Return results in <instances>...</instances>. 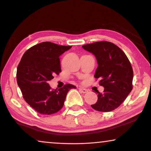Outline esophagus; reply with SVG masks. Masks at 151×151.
I'll return each mask as SVG.
<instances>
[{"instance_id":"obj_1","label":"esophagus","mask_w":151,"mask_h":151,"mask_svg":"<svg viewBox=\"0 0 151 151\" xmlns=\"http://www.w3.org/2000/svg\"><path fill=\"white\" fill-rule=\"evenodd\" d=\"M79 91L81 93H87L88 91V89H86V88H79Z\"/></svg>"}]
</instances>
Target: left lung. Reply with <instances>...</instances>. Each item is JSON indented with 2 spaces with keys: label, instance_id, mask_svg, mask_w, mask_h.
Here are the masks:
<instances>
[{
  "label": "left lung",
  "instance_id": "left-lung-1",
  "mask_svg": "<svg viewBox=\"0 0 151 151\" xmlns=\"http://www.w3.org/2000/svg\"><path fill=\"white\" fill-rule=\"evenodd\" d=\"M95 55L98 62L94 77L100 79L103 93H98V101L91 107L101 112H109L120 106L133 89V71L129 58L122 49L108 41H100L82 46Z\"/></svg>",
  "mask_w": 151,
  "mask_h": 151
}]
</instances>
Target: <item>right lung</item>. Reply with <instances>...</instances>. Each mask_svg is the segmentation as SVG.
Wrapping results in <instances>:
<instances>
[{
    "label": "right lung",
    "instance_id": "add662e5",
    "mask_svg": "<svg viewBox=\"0 0 151 151\" xmlns=\"http://www.w3.org/2000/svg\"><path fill=\"white\" fill-rule=\"evenodd\" d=\"M71 48L51 42L39 43L27 49L18 64L16 78L23 98L40 114L58 112L69 91L76 88L67 84L59 89H52L48 84L61 72L60 55Z\"/></svg>",
    "mask_w": 151,
    "mask_h": 151
}]
</instances>
